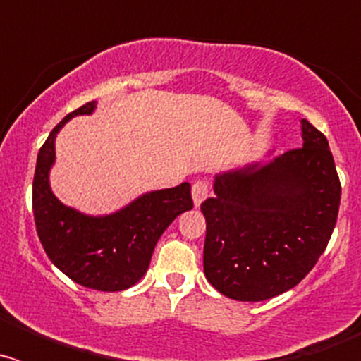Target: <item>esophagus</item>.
Listing matches in <instances>:
<instances>
[{"label":"esophagus","instance_id":"1","mask_svg":"<svg viewBox=\"0 0 361 361\" xmlns=\"http://www.w3.org/2000/svg\"><path fill=\"white\" fill-rule=\"evenodd\" d=\"M191 195H193V202L195 206H200L202 200H206V197L209 195V184L208 180H197L191 188Z\"/></svg>","mask_w":361,"mask_h":361}]
</instances>
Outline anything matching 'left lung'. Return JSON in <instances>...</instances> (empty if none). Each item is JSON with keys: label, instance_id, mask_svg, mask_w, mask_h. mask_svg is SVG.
Wrapping results in <instances>:
<instances>
[{"label": "left lung", "instance_id": "left-lung-1", "mask_svg": "<svg viewBox=\"0 0 361 361\" xmlns=\"http://www.w3.org/2000/svg\"><path fill=\"white\" fill-rule=\"evenodd\" d=\"M304 146L216 175L206 216L204 275L224 296L260 302L305 279L327 247L342 186L324 133L302 119Z\"/></svg>", "mask_w": 361, "mask_h": 361}]
</instances>
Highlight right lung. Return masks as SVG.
<instances>
[{
  "label": "right lung",
  "mask_w": 361,
  "mask_h": 361,
  "mask_svg": "<svg viewBox=\"0 0 361 361\" xmlns=\"http://www.w3.org/2000/svg\"><path fill=\"white\" fill-rule=\"evenodd\" d=\"M94 110L95 101L73 110L41 146L32 184V209L37 237L54 266L85 288L124 291L142 279L164 229L180 213L193 208L191 186L183 183L152 191L106 216L82 215L59 202L49 184L56 135L66 121Z\"/></svg>",
  "instance_id": "obj_1"
}]
</instances>
